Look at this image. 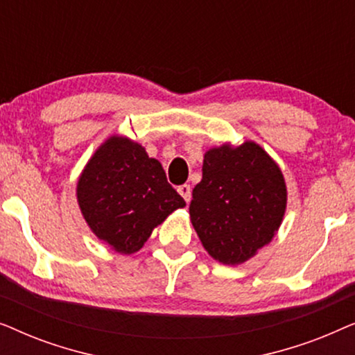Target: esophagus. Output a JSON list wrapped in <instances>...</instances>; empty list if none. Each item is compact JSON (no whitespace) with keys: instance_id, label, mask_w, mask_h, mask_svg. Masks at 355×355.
<instances>
[{"instance_id":"obj_1","label":"esophagus","mask_w":355,"mask_h":355,"mask_svg":"<svg viewBox=\"0 0 355 355\" xmlns=\"http://www.w3.org/2000/svg\"><path fill=\"white\" fill-rule=\"evenodd\" d=\"M178 192L181 193V197L184 198V200H186L187 203L191 202V193H192V189H191V186H189V184H182V186H179L178 187Z\"/></svg>"}]
</instances>
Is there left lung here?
Masks as SVG:
<instances>
[{"label":"left lung","instance_id":"left-lung-1","mask_svg":"<svg viewBox=\"0 0 355 355\" xmlns=\"http://www.w3.org/2000/svg\"><path fill=\"white\" fill-rule=\"evenodd\" d=\"M286 203L279 166L259 144L245 140L205 152L189 213L208 254L220 263L241 265L270 244Z\"/></svg>","mask_w":355,"mask_h":355}]
</instances>
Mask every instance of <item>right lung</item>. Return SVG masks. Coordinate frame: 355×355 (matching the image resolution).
Instances as JSON below:
<instances>
[{
    "label": "right lung",
    "instance_id": "obj_1",
    "mask_svg": "<svg viewBox=\"0 0 355 355\" xmlns=\"http://www.w3.org/2000/svg\"><path fill=\"white\" fill-rule=\"evenodd\" d=\"M76 193L92 232L123 255L142 249L155 227L186 207L162 163L124 135H111L96 148Z\"/></svg>",
    "mask_w": 355,
    "mask_h": 355
}]
</instances>
